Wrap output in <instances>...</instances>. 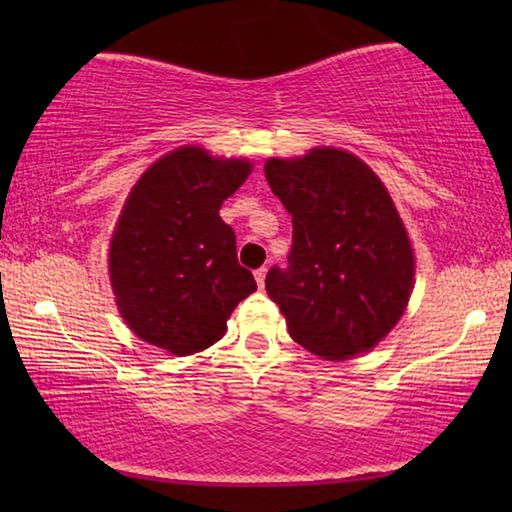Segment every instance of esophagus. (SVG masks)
Here are the masks:
<instances>
[{"label":"esophagus","instance_id":"obj_1","mask_svg":"<svg viewBox=\"0 0 512 512\" xmlns=\"http://www.w3.org/2000/svg\"><path fill=\"white\" fill-rule=\"evenodd\" d=\"M255 280H257V287L264 289V280H266V268L264 266L257 268V271H255Z\"/></svg>","mask_w":512,"mask_h":512}]
</instances>
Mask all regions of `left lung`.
<instances>
[{
    "label": "left lung",
    "instance_id": "8db88e82",
    "mask_svg": "<svg viewBox=\"0 0 512 512\" xmlns=\"http://www.w3.org/2000/svg\"><path fill=\"white\" fill-rule=\"evenodd\" d=\"M264 173L293 221L289 266L266 273L291 339L327 359L375 348L413 289V250L384 183L339 149L271 158Z\"/></svg>",
    "mask_w": 512,
    "mask_h": 512
}]
</instances>
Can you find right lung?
I'll return each instance as SVG.
<instances>
[{
    "label": "right lung",
    "instance_id": "1",
    "mask_svg": "<svg viewBox=\"0 0 512 512\" xmlns=\"http://www.w3.org/2000/svg\"><path fill=\"white\" fill-rule=\"evenodd\" d=\"M246 160L196 146L164 155L137 180L110 244V280L126 325L178 357L210 348L257 289L219 210L248 178Z\"/></svg>",
    "mask_w": 512,
    "mask_h": 512
}]
</instances>
